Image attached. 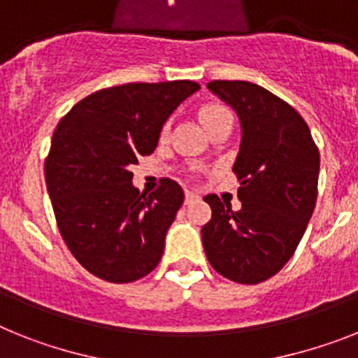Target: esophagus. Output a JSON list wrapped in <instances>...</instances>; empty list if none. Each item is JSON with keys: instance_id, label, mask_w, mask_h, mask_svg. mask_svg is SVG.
<instances>
[{"instance_id": "esophagus-1", "label": "esophagus", "mask_w": 358, "mask_h": 358, "mask_svg": "<svg viewBox=\"0 0 358 358\" xmlns=\"http://www.w3.org/2000/svg\"><path fill=\"white\" fill-rule=\"evenodd\" d=\"M196 199H199V194H196V192L192 190H186V203H190V201Z\"/></svg>"}]
</instances>
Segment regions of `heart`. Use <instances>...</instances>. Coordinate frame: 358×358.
Listing matches in <instances>:
<instances>
[{
    "label": "heart",
    "instance_id": "b5f03b06",
    "mask_svg": "<svg viewBox=\"0 0 358 358\" xmlns=\"http://www.w3.org/2000/svg\"><path fill=\"white\" fill-rule=\"evenodd\" d=\"M199 117H201V122L205 124V126H208V124L214 122V120L223 119V117H232V115H230V111L225 108V106L208 104L205 106V108H201ZM164 131H166V129H164Z\"/></svg>",
    "mask_w": 358,
    "mask_h": 358
}]
</instances>
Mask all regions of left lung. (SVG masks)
Returning a JSON list of instances; mask_svg holds the SVG:
<instances>
[{"label":"left lung","instance_id":"8db88e82","mask_svg":"<svg viewBox=\"0 0 358 358\" xmlns=\"http://www.w3.org/2000/svg\"><path fill=\"white\" fill-rule=\"evenodd\" d=\"M206 87L241 122L232 166L241 210L206 196L212 220L201 229L203 247L221 276L252 285L274 276L296 250L317 203L320 153L302 115L262 85L214 80Z\"/></svg>","mask_w":358,"mask_h":358}]
</instances>
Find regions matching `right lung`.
I'll return each mask as SVG.
<instances>
[{
  "label": "right lung",
  "mask_w": 358,
  "mask_h": 358,
  "mask_svg": "<svg viewBox=\"0 0 358 358\" xmlns=\"http://www.w3.org/2000/svg\"><path fill=\"white\" fill-rule=\"evenodd\" d=\"M197 90L192 80L115 85L80 100L56 126L47 192L67 249L96 278L135 282L161 262L185 192L162 179L144 196L129 168L157 148L168 117Z\"/></svg>",
  "instance_id": "obj_1"
}]
</instances>
